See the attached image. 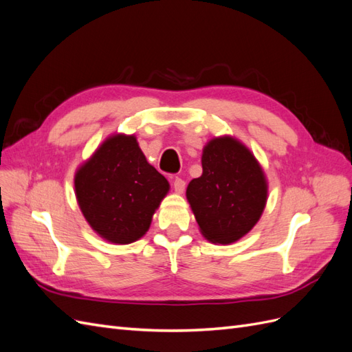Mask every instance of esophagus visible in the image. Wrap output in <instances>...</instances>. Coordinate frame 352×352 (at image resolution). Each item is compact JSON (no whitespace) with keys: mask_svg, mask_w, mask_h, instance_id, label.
<instances>
[{"mask_svg":"<svg viewBox=\"0 0 352 352\" xmlns=\"http://www.w3.org/2000/svg\"><path fill=\"white\" fill-rule=\"evenodd\" d=\"M185 186H186V184H185L184 179L175 177V180H173V188H175V192H176V194H184Z\"/></svg>","mask_w":352,"mask_h":352,"instance_id":"34e87169","label":"esophagus"}]
</instances>
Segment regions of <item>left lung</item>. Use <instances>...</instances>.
Here are the masks:
<instances>
[{"label":"left lung","mask_w":352,"mask_h":352,"mask_svg":"<svg viewBox=\"0 0 352 352\" xmlns=\"http://www.w3.org/2000/svg\"><path fill=\"white\" fill-rule=\"evenodd\" d=\"M202 175L186 188L199 232L212 243L239 241L257 225L269 185L258 160L236 138L225 135L202 148Z\"/></svg>","instance_id":"8db88e82"}]
</instances>
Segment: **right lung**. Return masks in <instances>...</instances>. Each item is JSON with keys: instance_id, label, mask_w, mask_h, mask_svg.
<instances>
[{"instance_id": "add662e5", "label": "right lung", "mask_w": 352, "mask_h": 352, "mask_svg": "<svg viewBox=\"0 0 352 352\" xmlns=\"http://www.w3.org/2000/svg\"><path fill=\"white\" fill-rule=\"evenodd\" d=\"M168 189L135 135H110L74 173V194L85 220L104 241L119 245L145 235Z\"/></svg>"}]
</instances>
